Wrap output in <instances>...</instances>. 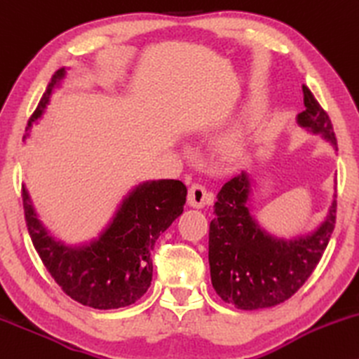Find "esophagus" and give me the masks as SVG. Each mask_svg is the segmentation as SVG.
<instances>
[{"label":"esophagus","mask_w":359,"mask_h":359,"mask_svg":"<svg viewBox=\"0 0 359 359\" xmlns=\"http://www.w3.org/2000/svg\"><path fill=\"white\" fill-rule=\"evenodd\" d=\"M187 201H189V205L201 209V207H204L205 204H209V202H212L214 196H212V192L207 191L202 184L194 182V184H191V187H189Z\"/></svg>","instance_id":"obj_1"}]
</instances>
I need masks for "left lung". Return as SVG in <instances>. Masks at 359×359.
I'll return each instance as SVG.
<instances>
[{
  "instance_id": "8db88e82",
  "label": "left lung",
  "mask_w": 359,
  "mask_h": 359,
  "mask_svg": "<svg viewBox=\"0 0 359 359\" xmlns=\"http://www.w3.org/2000/svg\"><path fill=\"white\" fill-rule=\"evenodd\" d=\"M306 110L297 123L321 133L338 147L330 115L303 85ZM249 177L245 172L222 185L209 227V266L212 286L222 301L237 309H262L280 304L297 292L316 269L336 224L332 205L326 221L309 236L284 241L259 227L248 209Z\"/></svg>"
}]
</instances>
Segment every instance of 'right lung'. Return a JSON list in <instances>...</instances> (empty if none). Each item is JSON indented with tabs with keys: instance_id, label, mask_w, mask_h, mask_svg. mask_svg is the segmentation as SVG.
<instances>
[{
	"instance_id": "1",
	"label": "right lung",
	"mask_w": 359,
	"mask_h": 359,
	"mask_svg": "<svg viewBox=\"0 0 359 359\" xmlns=\"http://www.w3.org/2000/svg\"><path fill=\"white\" fill-rule=\"evenodd\" d=\"M63 75L65 68L51 76L28 128L41 116ZM21 197L34 249L65 294L95 309H116L133 304L150 287L155 241L182 214L187 187L180 180L140 184L125 198L110 227L83 248L53 239L36 219L25 187Z\"/></svg>"
}]
</instances>
